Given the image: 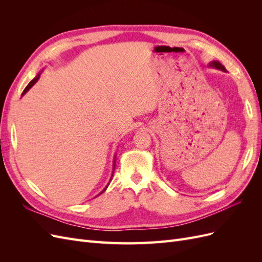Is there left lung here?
<instances>
[{
    "instance_id": "left-lung-1",
    "label": "left lung",
    "mask_w": 262,
    "mask_h": 262,
    "mask_svg": "<svg viewBox=\"0 0 262 262\" xmlns=\"http://www.w3.org/2000/svg\"><path fill=\"white\" fill-rule=\"evenodd\" d=\"M209 67H211V68H215V69H217V70H222V71H224L225 72V68L221 64V63L219 62V61H213V62H210V64H209Z\"/></svg>"
}]
</instances>
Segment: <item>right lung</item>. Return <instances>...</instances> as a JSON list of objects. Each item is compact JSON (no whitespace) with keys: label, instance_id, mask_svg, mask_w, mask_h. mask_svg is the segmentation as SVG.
Segmentation results:
<instances>
[{"label":"right lung","instance_id":"1","mask_svg":"<svg viewBox=\"0 0 262 262\" xmlns=\"http://www.w3.org/2000/svg\"><path fill=\"white\" fill-rule=\"evenodd\" d=\"M39 76H40V74H38V75H37V76H36V77L34 78V80H31V81L29 82V84H28V85L26 86V89H25V90H24V92H23V94H21V95H24V94H26V93L28 92V90L30 89V87H33V85H34V84H35V83H36V82L38 81V78H39ZM114 170H115V163H114ZM114 170H113V171H114ZM113 173H114V172H113ZM107 187H108V185H107ZM107 187H106V188H107ZM106 188H105L104 190H102V192H104V191H105V190H106Z\"/></svg>","mask_w":262,"mask_h":262}]
</instances>
